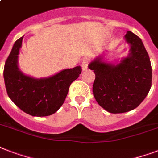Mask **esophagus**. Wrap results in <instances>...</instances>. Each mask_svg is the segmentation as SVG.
<instances>
[{
	"label": "esophagus",
	"instance_id": "34e87169",
	"mask_svg": "<svg viewBox=\"0 0 158 158\" xmlns=\"http://www.w3.org/2000/svg\"><path fill=\"white\" fill-rule=\"evenodd\" d=\"M89 59H84V60H83V62H82V69H83V70H86L87 69H88V64H89Z\"/></svg>",
	"mask_w": 158,
	"mask_h": 158
}]
</instances>
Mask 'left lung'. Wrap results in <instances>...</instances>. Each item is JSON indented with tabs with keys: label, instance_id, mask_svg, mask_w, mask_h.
<instances>
[{
	"label": "left lung",
	"instance_id": "1",
	"mask_svg": "<svg viewBox=\"0 0 158 158\" xmlns=\"http://www.w3.org/2000/svg\"><path fill=\"white\" fill-rule=\"evenodd\" d=\"M130 52L115 63L106 62L102 55L89 64L95 80L93 93L97 102L108 112L124 113L138 107L152 86V66L142 40L128 31L124 37Z\"/></svg>",
	"mask_w": 158,
	"mask_h": 158
}]
</instances>
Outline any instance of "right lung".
Returning a JSON list of instances; mask_svg holds the SVG:
<instances>
[{
  "instance_id": "obj_1",
  "label": "right lung",
  "mask_w": 158,
  "mask_h": 158,
  "mask_svg": "<svg viewBox=\"0 0 158 158\" xmlns=\"http://www.w3.org/2000/svg\"><path fill=\"white\" fill-rule=\"evenodd\" d=\"M21 37L14 44L4 68V80L9 98L19 108L33 116L54 114L64 103L72 82L78 79L82 68L64 69L52 76L37 79L23 74L18 64Z\"/></svg>"
}]
</instances>
